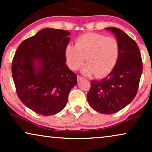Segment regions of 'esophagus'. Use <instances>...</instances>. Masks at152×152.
Wrapping results in <instances>:
<instances>
[{
	"mask_svg": "<svg viewBox=\"0 0 152 152\" xmlns=\"http://www.w3.org/2000/svg\"><path fill=\"white\" fill-rule=\"evenodd\" d=\"M82 79H83L82 77H81V76H80V75L77 76V81H78V82H80V81L82 80Z\"/></svg>",
	"mask_w": 152,
	"mask_h": 152,
	"instance_id": "1",
	"label": "esophagus"
}]
</instances>
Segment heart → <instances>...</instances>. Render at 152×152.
Listing matches in <instances>:
<instances>
[{
  "label": "heart",
  "mask_w": 152,
  "mask_h": 152,
  "mask_svg": "<svg viewBox=\"0 0 152 152\" xmlns=\"http://www.w3.org/2000/svg\"><path fill=\"white\" fill-rule=\"evenodd\" d=\"M119 54V43L115 38L94 32L81 35L75 40V46L68 45L65 49L66 64L70 69H80L86 58L87 64L82 72L86 75L95 73L98 77L113 70Z\"/></svg>",
  "instance_id": "b5f03b06"
}]
</instances>
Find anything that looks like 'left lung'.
<instances>
[{
    "label": "left lung",
    "instance_id": "8db88e82",
    "mask_svg": "<svg viewBox=\"0 0 152 152\" xmlns=\"http://www.w3.org/2000/svg\"><path fill=\"white\" fill-rule=\"evenodd\" d=\"M106 30L113 32L119 43L118 62L109 75L101 80H92L87 94L89 104L103 114L118 112L136 96L142 72V62L136 41L115 27Z\"/></svg>",
    "mask_w": 152,
    "mask_h": 152
}]
</instances>
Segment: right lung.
<instances>
[{
  "label": "right lung",
  "instance_id": "obj_1",
  "mask_svg": "<svg viewBox=\"0 0 152 152\" xmlns=\"http://www.w3.org/2000/svg\"><path fill=\"white\" fill-rule=\"evenodd\" d=\"M70 35L67 30L43 29L20 43L12 60V77L18 97L40 115L61 111L77 84V75L66 64Z\"/></svg>",
  "mask_w": 152,
  "mask_h": 152
}]
</instances>
